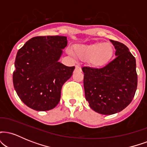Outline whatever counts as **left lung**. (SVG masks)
Wrapping results in <instances>:
<instances>
[{"label": "left lung", "mask_w": 147, "mask_h": 147, "mask_svg": "<svg viewBox=\"0 0 147 147\" xmlns=\"http://www.w3.org/2000/svg\"><path fill=\"white\" fill-rule=\"evenodd\" d=\"M67 44L66 36H36L18 50L13 84L19 98L28 107L46 111L59 104L62 86L75 70L59 61Z\"/></svg>", "instance_id": "left-lung-1"}]
</instances>
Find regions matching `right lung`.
I'll return each mask as SVG.
<instances>
[{
	"label": "right lung",
	"mask_w": 147,
	"mask_h": 147,
	"mask_svg": "<svg viewBox=\"0 0 147 147\" xmlns=\"http://www.w3.org/2000/svg\"><path fill=\"white\" fill-rule=\"evenodd\" d=\"M115 58L105 62L110 47L98 48L92 54V64L82 68L86 99L95 112L113 115L120 112L130 103L138 85L136 61L123 43L110 40Z\"/></svg>",
	"instance_id": "add662e5"
}]
</instances>
